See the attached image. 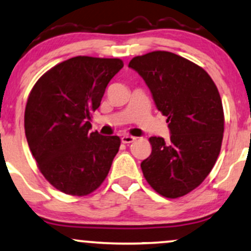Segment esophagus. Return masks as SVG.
I'll return each instance as SVG.
<instances>
[{
  "label": "esophagus",
  "instance_id": "esophagus-1",
  "mask_svg": "<svg viewBox=\"0 0 251 251\" xmlns=\"http://www.w3.org/2000/svg\"><path fill=\"white\" fill-rule=\"evenodd\" d=\"M135 139H137L135 137H132V135L126 134V135H123V137H122V143H124V144H131V143H133Z\"/></svg>",
  "mask_w": 251,
  "mask_h": 251
}]
</instances>
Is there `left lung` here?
I'll return each instance as SVG.
<instances>
[{"mask_svg": "<svg viewBox=\"0 0 251 251\" xmlns=\"http://www.w3.org/2000/svg\"><path fill=\"white\" fill-rule=\"evenodd\" d=\"M128 66L143 77L171 131L170 140L150 138L152 153L140 165L145 179L165 198L188 194L206 179L221 151L219 90L201 66L168 51L137 56Z\"/></svg>", "mask_w": 251, "mask_h": 251, "instance_id": "8db88e82", "label": "left lung"}]
</instances>
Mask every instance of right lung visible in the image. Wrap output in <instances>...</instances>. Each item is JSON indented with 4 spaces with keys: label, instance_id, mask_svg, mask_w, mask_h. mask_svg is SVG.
<instances>
[{
    "label": "right lung",
    "instance_id": "add662e5",
    "mask_svg": "<svg viewBox=\"0 0 251 251\" xmlns=\"http://www.w3.org/2000/svg\"><path fill=\"white\" fill-rule=\"evenodd\" d=\"M123 66L119 58L77 56L45 72L30 92L26 141L41 173L65 194L95 192L119 151V137L90 132L89 120Z\"/></svg>",
    "mask_w": 251,
    "mask_h": 251
}]
</instances>
